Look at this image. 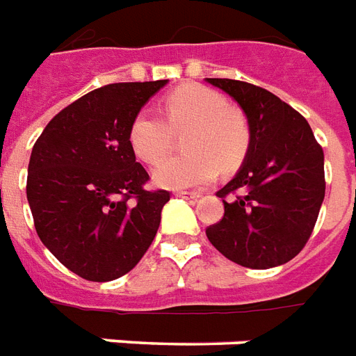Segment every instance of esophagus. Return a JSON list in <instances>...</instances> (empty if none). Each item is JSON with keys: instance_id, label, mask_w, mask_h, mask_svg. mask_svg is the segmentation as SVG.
I'll return each mask as SVG.
<instances>
[{"instance_id": "esophagus-1", "label": "esophagus", "mask_w": 356, "mask_h": 356, "mask_svg": "<svg viewBox=\"0 0 356 356\" xmlns=\"http://www.w3.org/2000/svg\"><path fill=\"white\" fill-rule=\"evenodd\" d=\"M175 196L184 197V200H190V202H196V200H200V197H202V194H200V192H184V190H179V192H175Z\"/></svg>"}]
</instances>
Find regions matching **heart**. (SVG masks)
<instances>
[{
  "instance_id": "b5f03b06",
  "label": "heart",
  "mask_w": 356,
  "mask_h": 356,
  "mask_svg": "<svg viewBox=\"0 0 356 356\" xmlns=\"http://www.w3.org/2000/svg\"><path fill=\"white\" fill-rule=\"evenodd\" d=\"M164 115L142 110L129 127V143L138 159L159 162L170 151L173 134L188 130L184 151L156 164L153 181L164 188H194L211 183L218 166L235 170L250 149V124L226 97L200 83H186L168 95Z\"/></svg>"
}]
</instances>
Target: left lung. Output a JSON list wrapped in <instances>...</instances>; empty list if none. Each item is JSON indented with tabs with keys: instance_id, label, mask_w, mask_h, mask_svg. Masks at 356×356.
Listing matches in <instances>:
<instances>
[{
	"instance_id": "left-lung-1",
	"label": "left lung",
	"mask_w": 356,
	"mask_h": 356,
	"mask_svg": "<svg viewBox=\"0 0 356 356\" xmlns=\"http://www.w3.org/2000/svg\"><path fill=\"white\" fill-rule=\"evenodd\" d=\"M232 97L250 124V149L216 192L220 222L205 229L222 256L248 268L284 265L305 248L325 197V156L310 124L254 83L205 78Z\"/></svg>"
}]
</instances>
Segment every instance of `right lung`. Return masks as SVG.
Wrapping results in <instances>:
<instances>
[{"mask_svg": "<svg viewBox=\"0 0 356 356\" xmlns=\"http://www.w3.org/2000/svg\"><path fill=\"white\" fill-rule=\"evenodd\" d=\"M168 80L110 83L83 95L46 124L27 168V202L46 248L74 275L110 282L153 243L166 190L143 188L147 172L129 127Z\"/></svg>", "mask_w": 356, "mask_h": 356, "instance_id": "right-lung-1", "label": "right lung"}]
</instances>
